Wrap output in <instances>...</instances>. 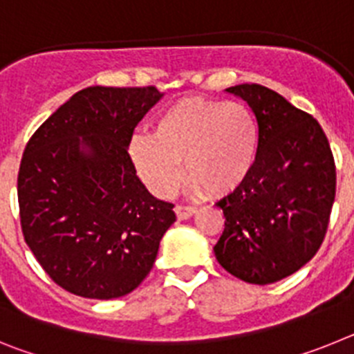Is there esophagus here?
<instances>
[{"instance_id": "esophagus-1", "label": "esophagus", "mask_w": 354, "mask_h": 354, "mask_svg": "<svg viewBox=\"0 0 354 354\" xmlns=\"http://www.w3.org/2000/svg\"><path fill=\"white\" fill-rule=\"evenodd\" d=\"M195 212L196 209L192 207V205H175V214H177L179 220H187V218H192Z\"/></svg>"}]
</instances>
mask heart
Here are the masks:
<instances>
[{"instance_id":"b5f03b06","label":"heart","mask_w":354,"mask_h":354,"mask_svg":"<svg viewBox=\"0 0 354 354\" xmlns=\"http://www.w3.org/2000/svg\"><path fill=\"white\" fill-rule=\"evenodd\" d=\"M261 152V127L248 106L193 97L175 102L154 122L152 134H136L129 158L158 196L174 193L187 171L192 192L227 196L239 189Z\"/></svg>"}]
</instances>
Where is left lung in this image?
<instances>
[{
	"instance_id": "left-lung-1",
	"label": "left lung",
	"mask_w": 354,
	"mask_h": 354,
	"mask_svg": "<svg viewBox=\"0 0 354 354\" xmlns=\"http://www.w3.org/2000/svg\"><path fill=\"white\" fill-rule=\"evenodd\" d=\"M228 93L248 102L261 152L245 184L218 202L225 230L214 255L243 282L266 286L296 273L323 245L335 200V161L312 115L262 84Z\"/></svg>"
}]
</instances>
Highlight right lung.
<instances>
[{"mask_svg":"<svg viewBox=\"0 0 354 354\" xmlns=\"http://www.w3.org/2000/svg\"><path fill=\"white\" fill-rule=\"evenodd\" d=\"M156 86L80 90L33 133L17 177L21 228L44 271L68 292L126 296L145 280L174 204L149 193L129 158Z\"/></svg>","mask_w":354,"mask_h":354,"instance_id":"1","label":"right lung"}]
</instances>
